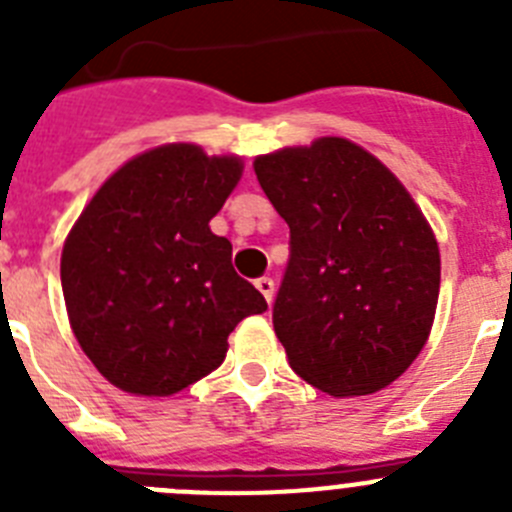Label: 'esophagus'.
Returning a JSON list of instances; mask_svg holds the SVG:
<instances>
[{"label":"esophagus","instance_id":"esophagus-1","mask_svg":"<svg viewBox=\"0 0 512 512\" xmlns=\"http://www.w3.org/2000/svg\"><path fill=\"white\" fill-rule=\"evenodd\" d=\"M253 284H256V289H259L261 295H264V300L271 302V297H274V279H271V277H259Z\"/></svg>","mask_w":512,"mask_h":512}]
</instances>
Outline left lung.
I'll return each mask as SVG.
<instances>
[{
  "mask_svg": "<svg viewBox=\"0 0 512 512\" xmlns=\"http://www.w3.org/2000/svg\"><path fill=\"white\" fill-rule=\"evenodd\" d=\"M289 225V261L271 320L289 366L333 397L372 395L420 354L436 315L433 230L382 161L320 138L256 158Z\"/></svg>",
  "mask_w": 512,
  "mask_h": 512,
  "instance_id": "8db88e82",
  "label": "left lung"
}]
</instances>
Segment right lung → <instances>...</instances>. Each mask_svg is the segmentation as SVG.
<instances>
[{
    "label": "right lung",
    "instance_id": "obj_1",
    "mask_svg": "<svg viewBox=\"0 0 512 512\" xmlns=\"http://www.w3.org/2000/svg\"><path fill=\"white\" fill-rule=\"evenodd\" d=\"M241 158L189 143L117 169L71 228L61 287L71 328L102 377L166 397L223 364L228 336L266 310L210 230L241 179Z\"/></svg>",
    "mask_w": 512,
    "mask_h": 512
}]
</instances>
